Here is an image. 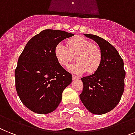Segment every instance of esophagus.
<instances>
[{
    "label": "esophagus",
    "instance_id": "1",
    "mask_svg": "<svg viewBox=\"0 0 135 135\" xmlns=\"http://www.w3.org/2000/svg\"><path fill=\"white\" fill-rule=\"evenodd\" d=\"M80 78L79 77V76H76L75 75H72V79L73 80H78Z\"/></svg>",
    "mask_w": 135,
    "mask_h": 135
}]
</instances>
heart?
<instances>
[{
	"label": "heart",
	"instance_id": "b5f03b06",
	"mask_svg": "<svg viewBox=\"0 0 135 135\" xmlns=\"http://www.w3.org/2000/svg\"><path fill=\"white\" fill-rule=\"evenodd\" d=\"M68 47L63 43H59L55 47L54 54L59 63L68 67L76 59V63L69 68L75 74H82L86 72L94 73L101 65L102 54L99 47L93 45L91 41L81 36H76L69 40Z\"/></svg>",
	"mask_w": 135,
	"mask_h": 135
}]
</instances>
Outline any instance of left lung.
<instances>
[{"mask_svg": "<svg viewBox=\"0 0 135 135\" xmlns=\"http://www.w3.org/2000/svg\"><path fill=\"white\" fill-rule=\"evenodd\" d=\"M84 35L99 45L102 60L94 74L81 78L83 89L79 97L91 113L103 114L117 106L123 93V61L115 47L105 39L93 34Z\"/></svg>", "mask_w": 135, "mask_h": 135, "instance_id": "1", "label": "left lung"}]
</instances>
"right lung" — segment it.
Segmentation results:
<instances>
[{
    "label": "right lung",
    "mask_w": 135,
    "mask_h": 135,
    "mask_svg": "<svg viewBox=\"0 0 135 135\" xmlns=\"http://www.w3.org/2000/svg\"><path fill=\"white\" fill-rule=\"evenodd\" d=\"M74 34L45 30L32 37L18 58L15 70L16 89L20 99L32 112L48 114L57 108L62 93L72 83V74L55 56L56 46Z\"/></svg>",
    "instance_id": "add662e5"
}]
</instances>
